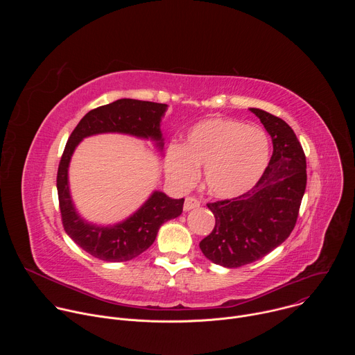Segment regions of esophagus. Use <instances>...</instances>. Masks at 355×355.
Here are the masks:
<instances>
[{
    "label": "esophagus",
    "mask_w": 355,
    "mask_h": 355,
    "mask_svg": "<svg viewBox=\"0 0 355 355\" xmlns=\"http://www.w3.org/2000/svg\"><path fill=\"white\" fill-rule=\"evenodd\" d=\"M199 205H200V202H199L196 198L188 196V198H185V202H184V211H185V212H189V211H192V209L199 208Z\"/></svg>",
    "instance_id": "obj_1"
}]
</instances>
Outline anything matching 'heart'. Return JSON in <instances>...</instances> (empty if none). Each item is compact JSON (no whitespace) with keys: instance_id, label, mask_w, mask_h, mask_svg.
I'll list each match as a JSON object with an SVG mask.
<instances>
[{"instance_id":"heart-1","label":"heart","mask_w":355,"mask_h":355,"mask_svg":"<svg viewBox=\"0 0 355 355\" xmlns=\"http://www.w3.org/2000/svg\"><path fill=\"white\" fill-rule=\"evenodd\" d=\"M270 162V139L257 126L229 118L195 123L182 146H170L166 171L182 188L191 187L198 167H205L208 191L218 198L248 192L264 175Z\"/></svg>"}]
</instances>
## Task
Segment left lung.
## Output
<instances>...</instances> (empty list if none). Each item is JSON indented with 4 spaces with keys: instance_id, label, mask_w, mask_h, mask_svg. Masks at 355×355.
Wrapping results in <instances>:
<instances>
[{
    "instance_id": "1",
    "label": "left lung",
    "mask_w": 355,
    "mask_h": 355,
    "mask_svg": "<svg viewBox=\"0 0 355 355\" xmlns=\"http://www.w3.org/2000/svg\"><path fill=\"white\" fill-rule=\"evenodd\" d=\"M272 139V156L261 180L239 198L208 204L216 223L199 243L204 256L226 268L254 263L282 244L295 227L306 188V159L291 126L250 108Z\"/></svg>"
}]
</instances>
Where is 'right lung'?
<instances>
[{"instance_id":"add662e5","label":"right lung","mask_w":355,"mask_h":355,"mask_svg":"<svg viewBox=\"0 0 355 355\" xmlns=\"http://www.w3.org/2000/svg\"><path fill=\"white\" fill-rule=\"evenodd\" d=\"M166 104L122 98L112 104L89 111L69 137L58 171V193L66 233L92 257L110 263L129 261L155 243L160 226L182 212L184 198L173 199L153 191L144 204L125 220L115 225H96L84 219L73 202L69 167L76 147L85 137L103 133H122L151 140L163 153L160 129Z\"/></svg>"}]
</instances>
